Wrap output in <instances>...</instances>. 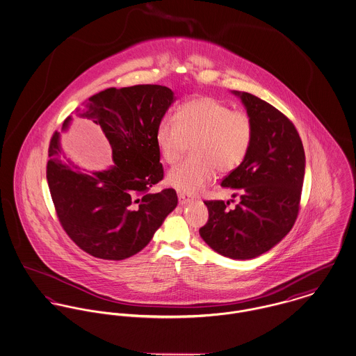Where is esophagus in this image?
<instances>
[{
    "mask_svg": "<svg viewBox=\"0 0 356 356\" xmlns=\"http://www.w3.org/2000/svg\"><path fill=\"white\" fill-rule=\"evenodd\" d=\"M178 201H179L181 205H186V204H189L190 201H193V198L185 193H179L178 194Z\"/></svg>",
    "mask_w": 356,
    "mask_h": 356,
    "instance_id": "1",
    "label": "esophagus"
}]
</instances>
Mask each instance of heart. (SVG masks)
I'll use <instances>...</instances> for the list:
<instances>
[{"label":"heart","instance_id":"heart-1","mask_svg":"<svg viewBox=\"0 0 356 356\" xmlns=\"http://www.w3.org/2000/svg\"><path fill=\"white\" fill-rule=\"evenodd\" d=\"M255 125L244 111H234L213 97H197L185 102L177 120L163 118L155 140L165 162L174 165L191 144V158L171 168L167 184L185 194H197L220 172L240 166L254 142Z\"/></svg>","mask_w":356,"mask_h":356}]
</instances>
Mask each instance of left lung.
Returning <instances> with one entry per match:
<instances>
[{"label":"left lung","mask_w":356,"mask_h":356,"mask_svg":"<svg viewBox=\"0 0 356 356\" xmlns=\"http://www.w3.org/2000/svg\"><path fill=\"white\" fill-rule=\"evenodd\" d=\"M254 120L255 135L245 161L221 182L236 190L229 201H204L209 218L204 241L222 257L252 259L271 250L293 228L301 201L305 152L294 124L268 102L234 90ZM234 202V201H232Z\"/></svg>","instance_id":"1"}]
</instances>
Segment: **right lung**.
Instances as JSON below:
<instances>
[{
	"label": "right lung",
	"mask_w": 356,
	"mask_h": 356,
	"mask_svg": "<svg viewBox=\"0 0 356 356\" xmlns=\"http://www.w3.org/2000/svg\"><path fill=\"white\" fill-rule=\"evenodd\" d=\"M174 99L166 86L135 85L105 89L76 109L75 116L92 120L111 144L115 165L108 170L79 168L66 158L59 132L52 135L51 198L65 232L89 255L122 261L138 254L175 209V190L149 193L163 179L155 131ZM72 120H65L63 129Z\"/></svg>",
	"instance_id": "obj_1"
}]
</instances>
